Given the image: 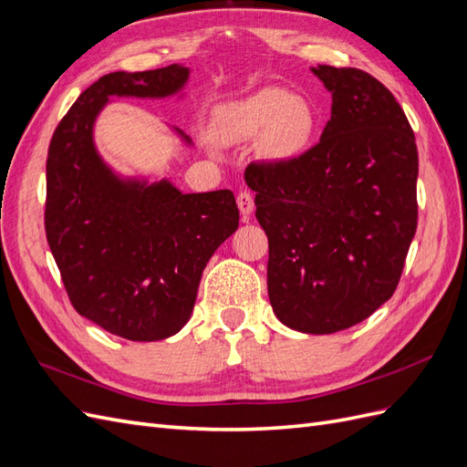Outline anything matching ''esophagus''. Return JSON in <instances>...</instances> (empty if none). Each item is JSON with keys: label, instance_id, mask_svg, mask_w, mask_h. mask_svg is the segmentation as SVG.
<instances>
[{"label": "esophagus", "instance_id": "1", "mask_svg": "<svg viewBox=\"0 0 467 467\" xmlns=\"http://www.w3.org/2000/svg\"><path fill=\"white\" fill-rule=\"evenodd\" d=\"M237 206H239V212H242L244 218H247L253 208H255V199H253V194L249 191H242L237 194Z\"/></svg>", "mask_w": 467, "mask_h": 467}]
</instances>
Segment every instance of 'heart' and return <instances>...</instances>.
I'll return each instance as SVG.
<instances>
[{
	"label": "heart",
	"instance_id": "obj_1",
	"mask_svg": "<svg viewBox=\"0 0 467 467\" xmlns=\"http://www.w3.org/2000/svg\"><path fill=\"white\" fill-rule=\"evenodd\" d=\"M316 117L309 105L286 89L265 88L230 105L220 117V132L230 142L261 136V151L276 161L294 160L309 146Z\"/></svg>",
	"mask_w": 467,
	"mask_h": 467
}]
</instances>
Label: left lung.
Wrapping results in <instances>:
<instances>
[{"instance_id": "obj_1", "label": "left lung", "mask_w": 467, "mask_h": 467, "mask_svg": "<svg viewBox=\"0 0 467 467\" xmlns=\"http://www.w3.org/2000/svg\"><path fill=\"white\" fill-rule=\"evenodd\" d=\"M331 91L321 140L286 161H253L268 237L266 285L288 327L327 335L388 302L417 230L419 153L391 91L357 67L317 66Z\"/></svg>"}]
</instances>
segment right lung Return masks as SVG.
<instances>
[{"label":"right lung","mask_w":467,"mask_h":467,"mask_svg":"<svg viewBox=\"0 0 467 467\" xmlns=\"http://www.w3.org/2000/svg\"><path fill=\"white\" fill-rule=\"evenodd\" d=\"M189 69L99 78L56 126L47 158L45 230L76 312L129 341H161L192 314L208 259L239 223L232 191L182 194L120 181L99 158L93 122L117 97H165Z\"/></svg>","instance_id":"obj_1"}]
</instances>
